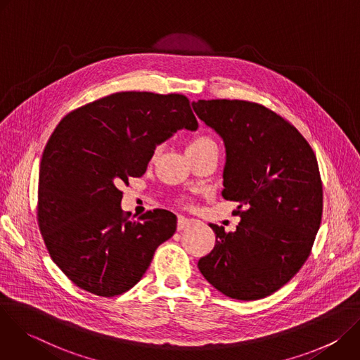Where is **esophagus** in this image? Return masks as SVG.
I'll list each match as a JSON object with an SVG mask.
<instances>
[{
  "label": "esophagus",
  "instance_id": "1",
  "mask_svg": "<svg viewBox=\"0 0 360 360\" xmlns=\"http://www.w3.org/2000/svg\"><path fill=\"white\" fill-rule=\"evenodd\" d=\"M191 224H192V219L185 218V217H178V231L188 228Z\"/></svg>",
  "mask_w": 360,
  "mask_h": 360
}]
</instances>
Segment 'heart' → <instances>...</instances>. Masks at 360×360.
Segmentation results:
<instances>
[{
    "label": "heart",
    "instance_id": "1",
    "mask_svg": "<svg viewBox=\"0 0 360 360\" xmlns=\"http://www.w3.org/2000/svg\"><path fill=\"white\" fill-rule=\"evenodd\" d=\"M160 146L155 148L153 150V155H157L160 152ZM186 150L189 157H198L202 155V153H207L210 150H218L219 152V145L218 142L208 134H198L192 136L186 145Z\"/></svg>",
    "mask_w": 360,
    "mask_h": 360
}]
</instances>
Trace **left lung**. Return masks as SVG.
Returning a JSON list of instances; mask_svg holds the SVG:
<instances>
[{"mask_svg": "<svg viewBox=\"0 0 360 360\" xmlns=\"http://www.w3.org/2000/svg\"><path fill=\"white\" fill-rule=\"evenodd\" d=\"M192 107L225 142L221 193L239 203L240 217L235 232L210 224L217 245L198 268L232 299H262L311 255L323 212L316 155L289 121L256 102L199 99Z\"/></svg>", "mask_w": 360, "mask_h": 360, "instance_id": "obj_1", "label": "left lung"}]
</instances>
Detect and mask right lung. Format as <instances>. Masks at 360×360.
Here are the masks:
<instances>
[{"label":"right lung","instance_id":"obj_1","mask_svg":"<svg viewBox=\"0 0 360 360\" xmlns=\"http://www.w3.org/2000/svg\"><path fill=\"white\" fill-rule=\"evenodd\" d=\"M198 121L182 94L117 92L74 110L39 164L37 217L49 256L78 288L117 296L136 285L176 231L167 210L129 221L121 185L142 176L157 145Z\"/></svg>","mask_w":360,"mask_h":360}]
</instances>
